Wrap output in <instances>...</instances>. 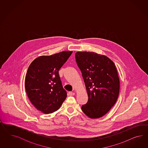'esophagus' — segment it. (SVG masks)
Returning <instances> with one entry per match:
<instances>
[{
  "label": "esophagus",
  "instance_id": "obj_1",
  "mask_svg": "<svg viewBox=\"0 0 148 148\" xmlns=\"http://www.w3.org/2000/svg\"><path fill=\"white\" fill-rule=\"evenodd\" d=\"M68 94H69V95H70V96H72V95H74L75 94V93L72 92H68Z\"/></svg>",
  "mask_w": 148,
  "mask_h": 148
}]
</instances>
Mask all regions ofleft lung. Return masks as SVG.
Wrapping results in <instances>:
<instances>
[{
	"instance_id": "obj_1",
	"label": "left lung",
	"mask_w": 148,
	"mask_h": 148,
	"mask_svg": "<svg viewBox=\"0 0 148 148\" xmlns=\"http://www.w3.org/2000/svg\"><path fill=\"white\" fill-rule=\"evenodd\" d=\"M75 59L85 84L88 100L82 111L90 118L107 113L116 103L120 82L114 63L93 52H76Z\"/></svg>"
}]
</instances>
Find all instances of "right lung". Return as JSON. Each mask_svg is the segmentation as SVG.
I'll list each match as a JSON object with an SVG mask.
<instances>
[{
  "instance_id": "1",
  "label": "right lung",
  "mask_w": 148,
  "mask_h": 148,
  "mask_svg": "<svg viewBox=\"0 0 148 148\" xmlns=\"http://www.w3.org/2000/svg\"><path fill=\"white\" fill-rule=\"evenodd\" d=\"M73 51H63L35 59L27 71L25 87L32 104L45 114L58 110L67 97L58 71Z\"/></svg>"
}]
</instances>
